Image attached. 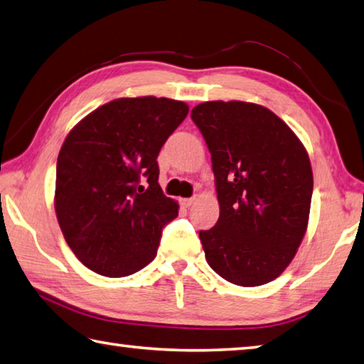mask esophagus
I'll return each mask as SVG.
<instances>
[{"instance_id":"1","label":"esophagus","mask_w":364,"mask_h":364,"mask_svg":"<svg viewBox=\"0 0 364 364\" xmlns=\"http://www.w3.org/2000/svg\"><path fill=\"white\" fill-rule=\"evenodd\" d=\"M194 197H189V199H181L180 200V203H181V207H184V208H189L191 207V205H193L194 203Z\"/></svg>"}]
</instances>
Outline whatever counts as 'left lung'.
I'll list each match as a JSON object with an SVG mask.
<instances>
[{"mask_svg": "<svg viewBox=\"0 0 364 364\" xmlns=\"http://www.w3.org/2000/svg\"><path fill=\"white\" fill-rule=\"evenodd\" d=\"M211 154L220 218L199 237L208 266L234 285L275 280L307 230L314 175L306 148L272 111L205 102L191 111Z\"/></svg>", "mask_w": 364, "mask_h": 364, "instance_id": "1", "label": "left lung"}]
</instances>
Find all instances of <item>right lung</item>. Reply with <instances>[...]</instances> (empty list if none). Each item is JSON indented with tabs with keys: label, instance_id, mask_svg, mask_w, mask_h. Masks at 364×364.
I'll list each match as a JSON object with an SVG mask.
<instances>
[{
	"label": "right lung",
	"instance_id": "1",
	"mask_svg": "<svg viewBox=\"0 0 364 364\" xmlns=\"http://www.w3.org/2000/svg\"><path fill=\"white\" fill-rule=\"evenodd\" d=\"M189 107L171 98H116L79 121L57 159L55 213L85 267L127 277L154 259L178 202L159 186L157 156Z\"/></svg>",
	"mask_w": 364,
	"mask_h": 364
}]
</instances>
